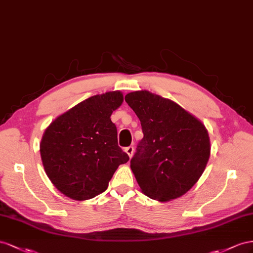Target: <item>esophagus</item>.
<instances>
[{
    "label": "esophagus",
    "instance_id": "obj_1",
    "mask_svg": "<svg viewBox=\"0 0 253 253\" xmlns=\"http://www.w3.org/2000/svg\"><path fill=\"white\" fill-rule=\"evenodd\" d=\"M133 151H134V148H133V146H128V147H126L125 148V153L129 156V157H132V155H133Z\"/></svg>",
    "mask_w": 253,
    "mask_h": 253
}]
</instances>
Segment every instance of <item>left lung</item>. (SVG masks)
I'll return each mask as SVG.
<instances>
[{
  "instance_id": "left-lung-1",
  "label": "left lung",
  "mask_w": 253,
  "mask_h": 253,
  "mask_svg": "<svg viewBox=\"0 0 253 253\" xmlns=\"http://www.w3.org/2000/svg\"><path fill=\"white\" fill-rule=\"evenodd\" d=\"M125 100L144 134L130 161L141 191L159 201L182 196L198 181L210 158L205 125L172 100L145 90L128 93Z\"/></svg>"
}]
</instances>
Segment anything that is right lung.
<instances>
[{
  "instance_id": "add662e5",
  "label": "right lung",
  "mask_w": 253,
  "mask_h": 253,
  "mask_svg": "<svg viewBox=\"0 0 253 253\" xmlns=\"http://www.w3.org/2000/svg\"><path fill=\"white\" fill-rule=\"evenodd\" d=\"M123 99L120 91L91 96L45 129L40 143L43 167L67 197L82 201L102 194L119 165L129 160L118 145V130L110 119Z\"/></svg>"
}]
</instances>
